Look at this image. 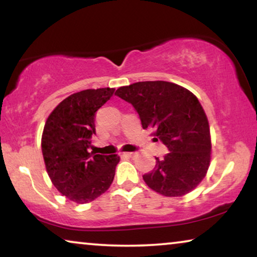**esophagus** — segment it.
Wrapping results in <instances>:
<instances>
[{
    "label": "esophagus",
    "instance_id": "esophagus-1",
    "mask_svg": "<svg viewBox=\"0 0 257 257\" xmlns=\"http://www.w3.org/2000/svg\"><path fill=\"white\" fill-rule=\"evenodd\" d=\"M122 156L127 157V158H135L136 153L135 152H126V153H122Z\"/></svg>",
    "mask_w": 257,
    "mask_h": 257
}]
</instances>
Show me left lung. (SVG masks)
I'll list each match as a JSON object with an SVG mask.
<instances>
[{
	"mask_svg": "<svg viewBox=\"0 0 257 257\" xmlns=\"http://www.w3.org/2000/svg\"><path fill=\"white\" fill-rule=\"evenodd\" d=\"M115 96L135 107L143 128H154L168 152L143 175L153 191L182 196L198 186L208 170L210 133L206 113L192 92L174 83L156 80L121 86Z\"/></svg>",
	"mask_w": 257,
	"mask_h": 257,
	"instance_id": "1",
	"label": "left lung"
}]
</instances>
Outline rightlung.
<instances>
[{
	"label": "right lung",
	"mask_w": 257,
	"mask_h": 257,
	"mask_svg": "<svg viewBox=\"0 0 257 257\" xmlns=\"http://www.w3.org/2000/svg\"><path fill=\"white\" fill-rule=\"evenodd\" d=\"M114 92L103 87L73 93L57 105L44 125L42 153L52 184L77 203L103 194L113 181L118 154L91 152L94 114Z\"/></svg>",
	"instance_id": "right-lung-1"
}]
</instances>
